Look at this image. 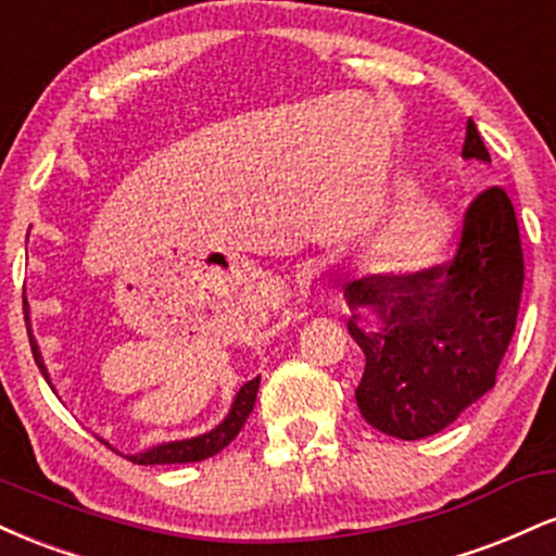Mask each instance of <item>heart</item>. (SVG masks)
Listing matches in <instances>:
<instances>
[{
  "instance_id": "1",
  "label": "heart",
  "mask_w": 556,
  "mask_h": 556,
  "mask_svg": "<svg viewBox=\"0 0 556 556\" xmlns=\"http://www.w3.org/2000/svg\"><path fill=\"white\" fill-rule=\"evenodd\" d=\"M442 238V216L426 201H410L400 208L381 238V256L394 266L420 264Z\"/></svg>"
}]
</instances>
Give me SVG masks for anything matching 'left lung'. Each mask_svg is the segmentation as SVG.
<instances>
[{"instance_id": "8db88e82", "label": "left lung", "mask_w": 556, "mask_h": 556, "mask_svg": "<svg viewBox=\"0 0 556 556\" xmlns=\"http://www.w3.org/2000/svg\"><path fill=\"white\" fill-rule=\"evenodd\" d=\"M463 159L491 162L473 119ZM522 279L520 229L502 188L465 208L455 253L416 274H374L344 285L348 331L366 355L355 400L366 424L416 442L452 424L496 384L518 321ZM368 315L374 330L361 328Z\"/></svg>"}]
</instances>
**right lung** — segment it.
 <instances>
[{
	"mask_svg": "<svg viewBox=\"0 0 556 556\" xmlns=\"http://www.w3.org/2000/svg\"><path fill=\"white\" fill-rule=\"evenodd\" d=\"M23 311H25V327H28L30 350H34V361H36V366L41 368L43 379L49 381V371H47V366H43L41 353H38V344L34 340V331H30L28 300H23ZM258 381H261V376H256V379H251V381H248V384L240 387V392L235 394L232 407H229L227 418L222 420V424L216 426V429H212L208 433H201V437H193V439H180V442L156 444V446H151V450L140 452V455H130V457H127V460H132V463H138V465H175V463L206 460V457H212V455H216V452H222L229 442H232L235 437H238L242 426H245L248 416H251L253 405H256ZM49 384H52V381H49ZM101 442H104V439H101Z\"/></svg>",
	"mask_w": 556,
	"mask_h": 556,
	"instance_id": "1",
	"label": "right lung"
}]
</instances>
